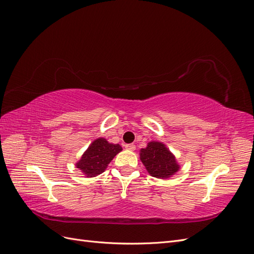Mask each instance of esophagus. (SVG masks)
Segmentation results:
<instances>
[{
  "label": "esophagus",
  "instance_id": "esophagus-1",
  "mask_svg": "<svg viewBox=\"0 0 254 254\" xmlns=\"http://www.w3.org/2000/svg\"><path fill=\"white\" fill-rule=\"evenodd\" d=\"M125 148H126L127 150H129V151H134V150L136 149V147H135V144H134V143H128V144H126Z\"/></svg>",
  "mask_w": 254,
  "mask_h": 254
}]
</instances>
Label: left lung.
<instances>
[{
  "label": "left lung",
  "mask_w": 254,
  "mask_h": 254,
  "mask_svg": "<svg viewBox=\"0 0 254 254\" xmlns=\"http://www.w3.org/2000/svg\"><path fill=\"white\" fill-rule=\"evenodd\" d=\"M140 161L149 175L157 179L170 178L180 169L176 156L159 141H150L147 148L140 150Z\"/></svg>",
  "instance_id": "obj_1"
}]
</instances>
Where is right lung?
<instances>
[{"label":"right lung","mask_w":254,"mask_h":254,"mask_svg":"<svg viewBox=\"0 0 254 254\" xmlns=\"http://www.w3.org/2000/svg\"><path fill=\"white\" fill-rule=\"evenodd\" d=\"M120 151H122L120 144L110 143L101 137L91 142L75 166L86 177H96L105 171L108 164Z\"/></svg>","instance_id":"right-lung-1"}]
</instances>
